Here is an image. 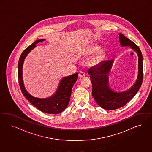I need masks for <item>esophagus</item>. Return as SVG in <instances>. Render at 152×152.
Returning <instances> with one entry per match:
<instances>
[{
  "label": "esophagus",
  "instance_id": "obj_1",
  "mask_svg": "<svg viewBox=\"0 0 152 152\" xmlns=\"http://www.w3.org/2000/svg\"><path fill=\"white\" fill-rule=\"evenodd\" d=\"M78 75H79V76H80V77H83L85 76L86 74H85V73L84 72H83V71H80V72H79V74H78Z\"/></svg>",
  "mask_w": 152,
  "mask_h": 152
}]
</instances>
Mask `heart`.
<instances>
[{
  "label": "heart",
  "mask_w": 152,
  "mask_h": 152,
  "mask_svg": "<svg viewBox=\"0 0 152 152\" xmlns=\"http://www.w3.org/2000/svg\"><path fill=\"white\" fill-rule=\"evenodd\" d=\"M97 50H98V48H97V47L94 48L92 50V53H95V52H96L97 51Z\"/></svg>",
  "instance_id": "heart-1"
}]
</instances>
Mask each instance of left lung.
Masks as SVG:
<instances>
[{
    "mask_svg": "<svg viewBox=\"0 0 152 152\" xmlns=\"http://www.w3.org/2000/svg\"><path fill=\"white\" fill-rule=\"evenodd\" d=\"M121 46H130L138 56V74L136 82L132 87L124 92L113 91L109 85L108 75L114 60L105 61L91 67L88 73L90 75L92 85V95L97 104L102 108L113 110L125 105L138 92L143 77V56L138 46L128 38L119 33Z\"/></svg>",
    "mask_w": 152,
    "mask_h": 152,
    "instance_id": "8db88e82",
    "label": "left lung"
}]
</instances>
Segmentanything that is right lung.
Masks as SVG:
<instances>
[{"label": "right lung", "instance_id": "obj_1", "mask_svg": "<svg viewBox=\"0 0 152 152\" xmlns=\"http://www.w3.org/2000/svg\"><path fill=\"white\" fill-rule=\"evenodd\" d=\"M45 40V39L37 40L28 47L21 54L18 62L19 84L23 95L33 106L42 112L51 114H57L64 110L68 105L72 88L78 78V73L62 78L55 94L46 99H39L33 96L27 92L23 83L22 67L24 60L28 53L36 46L37 43Z\"/></svg>", "mask_w": 152, "mask_h": 152}]
</instances>
